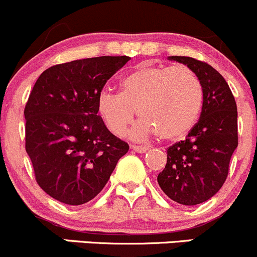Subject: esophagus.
<instances>
[{"label": "esophagus", "instance_id": "34e87169", "mask_svg": "<svg viewBox=\"0 0 257 257\" xmlns=\"http://www.w3.org/2000/svg\"><path fill=\"white\" fill-rule=\"evenodd\" d=\"M131 148L134 151H136V152H139V153H144V152H146L147 150H150V147L142 146V145H131Z\"/></svg>", "mask_w": 257, "mask_h": 257}]
</instances>
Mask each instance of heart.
<instances>
[{
  "label": "heart",
  "mask_w": 257,
  "mask_h": 257,
  "mask_svg": "<svg viewBox=\"0 0 257 257\" xmlns=\"http://www.w3.org/2000/svg\"><path fill=\"white\" fill-rule=\"evenodd\" d=\"M204 91L197 74L186 65H155L142 63L128 71L120 83V94L102 90L97 111L111 132L122 135L134 120L135 139L157 134L161 140L184 137L198 121Z\"/></svg>",
  "instance_id": "b5f03b06"
}]
</instances>
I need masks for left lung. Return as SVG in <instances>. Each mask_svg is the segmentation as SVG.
<instances>
[{
	"instance_id": "obj_1",
	"label": "left lung",
	"mask_w": 257,
	"mask_h": 257,
	"mask_svg": "<svg viewBox=\"0 0 257 257\" xmlns=\"http://www.w3.org/2000/svg\"><path fill=\"white\" fill-rule=\"evenodd\" d=\"M199 78L204 91L199 121L184 141L167 148V163L157 177L161 189L174 202L197 205L223 187L237 147V109L234 95L218 70L190 57H169Z\"/></svg>"
}]
</instances>
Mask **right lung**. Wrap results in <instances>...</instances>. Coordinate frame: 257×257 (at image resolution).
Wrapping results in <instances>:
<instances>
[{"instance_id":"right-lung-1","label":"right lung","mask_w":257,"mask_h":257,"mask_svg":"<svg viewBox=\"0 0 257 257\" xmlns=\"http://www.w3.org/2000/svg\"><path fill=\"white\" fill-rule=\"evenodd\" d=\"M130 57H96L53 65L37 79L25 107L26 151L38 186L81 205L109 181L127 142L97 115V96Z\"/></svg>"}]
</instances>
